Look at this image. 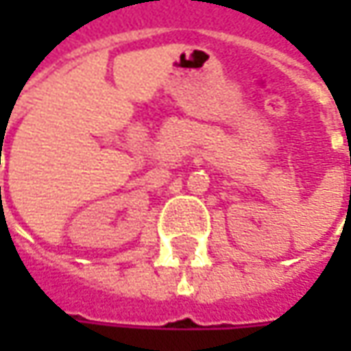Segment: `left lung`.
<instances>
[{
  "mask_svg": "<svg viewBox=\"0 0 351 351\" xmlns=\"http://www.w3.org/2000/svg\"><path fill=\"white\" fill-rule=\"evenodd\" d=\"M350 152H351V148H350ZM350 164H351V160H350Z\"/></svg>",
  "mask_w": 351,
  "mask_h": 351,
  "instance_id": "1",
  "label": "left lung"
}]
</instances>
